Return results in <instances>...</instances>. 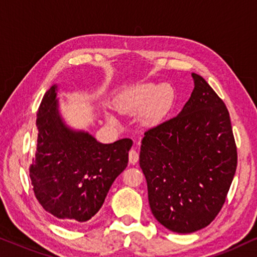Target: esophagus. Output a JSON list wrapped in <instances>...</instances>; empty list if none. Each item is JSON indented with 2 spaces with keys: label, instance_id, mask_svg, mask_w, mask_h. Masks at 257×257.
<instances>
[{
  "label": "esophagus",
  "instance_id": "obj_1",
  "mask_svg": "<svg viewBox=\"0 0 257 257\" xmlns=\"http://www.w3.org/2000/svg\"><path fill=\"white\" fill-rule=\"evenodd\" d=\"M139 161V153L135 149H131L129 152V162L132 164H135Z\"/></svg>",
  "mask_w": 257,
  "mask_h": 257
}]
</instances>
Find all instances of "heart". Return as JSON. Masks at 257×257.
<instances>
[{
	"label": "heart",
	"instance_id": "heart-1",
	"mask_svg": "<svg viewBox=\"0 0 257 257\" xmlns=\"http://www.w3.org/2000/svg\"><path fill=\"white\" fill-rule=\"evenodd\" d=\"M172 98L173 93L167 85L156 87L154 84H141L119 94L115 100V105L124 114H134L147 106L146 117L155 119L168 108Z\"/></svg>",
	"mask_w": 257,
	"mask_h": 257
}]
</instances>
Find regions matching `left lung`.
Returning a JSON list of instances; mask_svg holds the SVG:
<instances>
[{
	"mask_svg": "<svg viewBox=\"0 0 257 257\" xmlns=\"http://www.w3.org/2000/svg\"><path fill=\"white\" fill-rule=\"evenodd\" d=\"M177 116L148 129L140 167L152 213L169 230L189 234L209 225L223 207L237 166L224 102L202 76Z\"/></svg>",
	"mask_w": 257,
	"mask_h": 257,
	"instance_id": "left-lung-1",
	"label": "left lung"
}]
</instances>
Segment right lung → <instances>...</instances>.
<instances>
[{
	"instance_id": "right-lung-1",
	"label": "right lung",
	"mask_w": 257,
	"mask_h": 257,
	"mask_svg": "<svg viewBox=\"0 0 257 257\" xmlns=\"http://www.w3.org/2000/svg\"><path fill=\"white\" fill-rule=\"evenodd\" d=\"M36 125V153L29 167L36 200L59 220L89 221L125 169L133 141L122 139L103 145L88 133L68 128L57 109L56 85L44 94Z\"/></svg>"
}]
</instances>
